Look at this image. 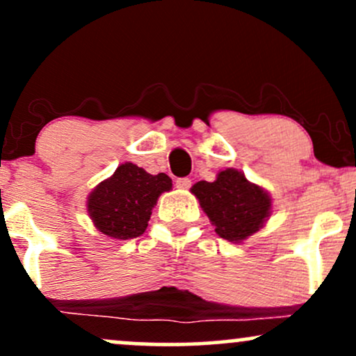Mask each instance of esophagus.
<instances>
[{
	"label": "esophagus",
	"mask_w": 356,
	"mask_h": 356,
	"mask_svg": "<svg viewBox=\"0 0 356 356\" xmlns=\"http://www.w3.org/2000/svg\"><path fill=\"white\" fill-rule=\"evenodd\" d=\"M191 186H192L191 179H187V177H181V179H177V181H175V187H177V189L187 191Z\"/></svg>",
	"instance_id": "esophagus-1"
}]
</instances>
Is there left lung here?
Listing matches in <instances>:
<instances>
[{"mask_svg": "<svg viewBox=\"0 0 356 356\" xmlns=\"http://www.w3.org/2000/svg\"><path fill=\"white\" fill-rule=\"evenodd\" d=\"M191 192L199 199L216 232L227 241L239 243L254 234L271 214L268 192L236 169L220 170L214 182L194 184Z\"/></svg>", "mask_w": 356, "mask_h": 356, "instance_id": "obj_1", "label": "left lung"}]
</instances>
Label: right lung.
I'll list each match as a JSON object with an SVG mask.
<instances>
[{"instance_id": "add662e5", "label": "right lung", "mask_w": 356, "mask_h": 356, "mask_svg": "<svg viewBox=\"0 0 356 356\" xmlns=\"http://www.w3.org/2000/svg\"><path fill=\"white\" fill-rule=\"evenodd\" d=\"M170 189L172 181L167 174L152 175L132 162H125L117 167L112 177L93 189L87 209L102 234L134 239L145 232L159 195Z\"/></svg>"}]
</instances>
